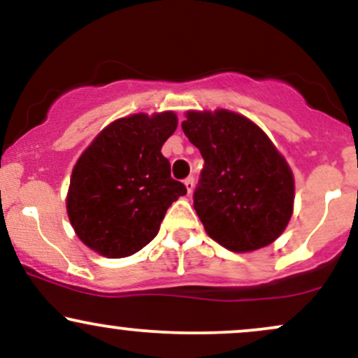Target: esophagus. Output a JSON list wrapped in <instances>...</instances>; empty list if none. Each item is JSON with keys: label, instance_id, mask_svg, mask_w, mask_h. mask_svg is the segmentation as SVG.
<instances>
[{"label": "esophagus", "instance_id": "esophagus-1", "mask_svg": "<svg viewBox=\"0 0 358 358\" xmlns=\"http://www.w3.org/2000/svg\"><path fill=\"white\" fill-rule=\"evenodd\" d=\"M185 187H187L188 193H192L193 187H195V178H193V176H188V178H185Z\"/></svg>", "mask_w": 358, "mask_h": 358}]
</instances>
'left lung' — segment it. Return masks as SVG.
<instances>
[{"instance_id":"1","label":"left lung","mask_w":358,"mask_h":358,"mask_svg":"<svg viewBox=\"0 0 358 358\" xmlns=\"http://www.w3.org/2000/svg\"><path fill=\"white\" fill-rule=\"evenodd\" d=\"M183 133L205 165L193 207L213 241L234 252L266 248L293 215L294 178L264 131L232 110H188Z\"/></svg>"}]
</instances>
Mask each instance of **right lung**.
I'll return each instance as SVG.
<instances>
[{
	"label": "right lung",
	"mask_w": 358,
	"mask_h": 358,
	"mask_svg": "<svg viewBox=\"0 0 358 358\" xmlns=\"http://www.w3.org/2000/svg\"><path fill=\"white\" fill-rule=\"evenodd\" d=\"M171 110L110 122L77 159L67 213L79 239L101 256L138 252L155 239L165 213L187 193L171 178L162 146L175 133Z\"/></svg>",
	"instance_id": "add662e5"
}]
</instances>
